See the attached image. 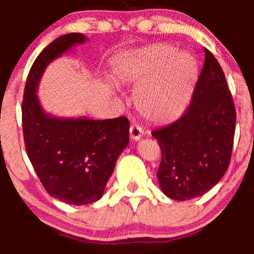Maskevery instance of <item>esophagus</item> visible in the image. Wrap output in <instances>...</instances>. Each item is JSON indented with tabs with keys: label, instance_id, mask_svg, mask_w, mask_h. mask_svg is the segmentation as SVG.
I'll use <instances>...</instances> for the list:
<instances>
[{
	"label": "esophagus",
	"instance_id": "esophagus-1",
	"mask_svg": "<svg viewBox=\"0 0 254 254\" xmlns=\"http://www.w3.org/2000/svg\"><path fill=\"white\" fill-rule=\"evenodd\" d=\"M142 135V127L137 124H131V127H130V139L134 140V141H137V140L141 139Z\"/></svg>",
	"mask_w": 254,
	"mask_h": 254
}]
</instances>
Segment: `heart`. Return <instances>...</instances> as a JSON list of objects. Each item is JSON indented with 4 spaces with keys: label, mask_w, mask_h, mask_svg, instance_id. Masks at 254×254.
Here are the masks:
<instances>
[{
    "label": "heart",
    "mask_w": 254,
    "mask_h": 254,
    "mask_svg": "<svg viewBox=\"0 0 254 254\" xmlns=\"http://www.w3.org/2000/svg\"><path fill=\"white\" fill-rule=\"evenodd\" d=\"M114 73L123 83L143 84L135 96L141 114L155 122H168L186 111L198 67L189 54H175L172 48L157 44L118 55Z\"/></svg>",
    "instance_id": "obj_1"
}]
</instances>
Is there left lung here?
<instances>
[{"label":"left lung","instance_id":"1","mask_svg":"<svg viewBox=\"0 0 254 254\" xmlns=\"http://www.w3.org/2000/svg\"><path fill=\"white\" fill-rule=\"evenodd\" d=\"M205 61L187 111L152 131L162 158L157 171L163 193L188 200L209 191L227 171L234 145L236 109L221 66L205 49Z\"/></svg>","mask_w":254,"mask_h":254}]
</instances>
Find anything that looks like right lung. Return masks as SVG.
I'll list each match as a JSON object with an SVG mask.
<instances>
[{"label":"right lung","mask_w":254,"mask_h":254,"mask_svg":"<svg viewBox=\"0 0 254 254\" xmlns=\"http://www.w3.org/2000/svg\"><path fill=\"white\" fill-rule=\"evenodd\" d=\"M86 40L81 33H70L50 43L32 65L22 103L25 150L34 171L51 196L72 205L103 196L115 162L129 143L127 118L63 119L40 106L37 88L47 66Z\"/></svg>","instance_id":"right-lung-1"}]
</instances>
